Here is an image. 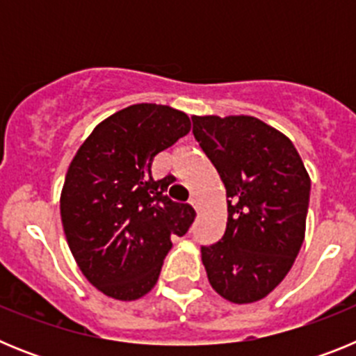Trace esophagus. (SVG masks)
I'll use <instances>...</instances> for the list:
<instances>
[{
  "label": "esophagus",
  "instance_id": "34e87169",
  "mask_svg": "<svg viewBox=\"0 0 356 356\" xmlns=\"http://www.w3.org/2000/svg\"><path fill=\"white\" fill-rule=\"evenodd\" d=\"M188 203H191V205L194 207V210H196V212H200V200H197L196 196L191 197V200H188Z\"/></svg>",
  "mask_w": 356,
  "mask_h": 356
}]
</instances>
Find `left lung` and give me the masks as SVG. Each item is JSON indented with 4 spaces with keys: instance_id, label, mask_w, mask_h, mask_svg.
I'll list each match as a JSON object with an SVG mask.
<instances>
[{
    "instance_id": "8db88e82",
    "label": "left lung",
    "mask_w": 356,
    "mask_h": 356,
    "mask_svg": "<svg viewBox=\"0 0 356 356\" xmlns=\"http://www.w3.org/2000/svg\"><path fill=\"white\" fill-rule=\"evenodd\" d=\"M193 134L221 176L228 222L201 260L232 303L266 298L291 271L305 238L310 178L294 144L251 115H194Z\"/></svg>"
}]
</instances>
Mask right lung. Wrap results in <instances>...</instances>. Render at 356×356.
Instances as JSON below:
<instances>
[{
    "label": "right lung",
    "mask_w": 356,
    "mask_h": 356,
    "mask_svg": "<svg viewBox=\"0 0 356 356\" xmlns=\"http://www.w3.org/2000/svg\"><path fill=\"white\" fill-rule=\"evenodd\" d=\"M191 131L187 114L139 103L94 128L65 175L60 216L80 271L103 294L137 300L155 287L163 259L196 212L165 196L175 176L153 180L151 163Z\"/></svg>",
    "instance_id": "add662e5"
}]
</instances>
